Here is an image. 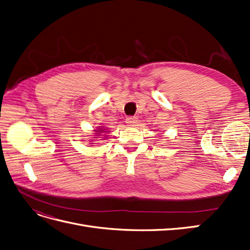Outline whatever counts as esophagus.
Listing matches in <instances>:
<instances>
[{"label": "esophagus", "instance_id": "1", "mask_svg": "<svg viewBox=\"0 0 250 250\" xmlns=\"http://www.w3.org/2000/svg\"><path fill=\"white\" fill-rule=\"evenodd\" d=\"M126 123L129 126H135L138 124V118L137 117H127L126 118Z\"/></svg>", "mask_w": 250, "mask_h": 250}]
</instances>
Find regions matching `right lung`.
<instances>
[{
    "mask_svg": "<svg viewBox=\"0 0 250 250\" xmlns=\"http://www.w3.org/2000/svg\"><path fill=\"white\" fill-rule=\"evenodd\" d=\"M95 131H97V130H95ZM98 131H103V129H100V130H98ZM98 134H99V133H98Z\"/></svg>",
    "mask_w": 250,
    "mask_h": 250,
    "instance_id": "obj_1",
    "label": "right lung"
}]
</instances>
